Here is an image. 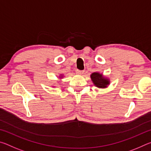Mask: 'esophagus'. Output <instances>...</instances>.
Masks as SVG:
<instances>
[{
	"mask_svg": "<svg viewBox=\"0 0 151 151\" xmlns=\"http://www.w3.org/2000/svg\"><path fill=\"white\" fill-rule=\"evenodd\" d=\"M76 73L78 74V75H83V74L84 73V70H76Z\"/></svg>",
	"mask_w": 151,
	"mask_h": 151,
	"instance_id": "obj_1",
	"label": "esophagus"
}]
</instances>
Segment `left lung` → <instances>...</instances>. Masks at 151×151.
Here are the masks:
<instances>
[{
	"label": "left lung",
	"mask_w": 151,
	"mask_h": 151,
	"mask_svg": "<svg viewBox=\"0 0 151 151\" xmlns=\"http://www.w3.org/2000/svg\"><path fill=\"white\" fill-rule=\"evenodd\" d=\"M92 81H93L94 85L99 88H105L107 85H109V79L104 78L103 75L99 73H94L91 75Z\"/></svg>",
	"instance_id": "1"
}]
</instances>
